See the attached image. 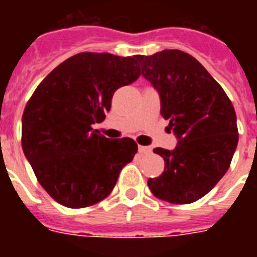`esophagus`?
I'll return each mask as SVG.
<instances>
[{
    "instance_id": "1",
    "label": "esophagus",
    "mask_w": 257,
    "mask_h": 257,
    "mask_svg": "<svg viewBox=\"0 0 257 257\" xmlns=\"http://www.w3.org/2000/svg\"><path fill=\"white\" fill-rule=\"evenodd\" d=\"M151 151H152V149L149 148V147H144V145H139V152H140L141 155H149V153H151Z\"/></svg>"
}]
</instances>
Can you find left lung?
Instances as JSON below:
<instances>
[{
    "instance_id": "1",
    "label": "left lung",
    "mask_w": 257,
    "mask_h": 257,
    "mask_svg": "<svg viewBox=\"0 0 257 257\" xmlns=\"http://www.w3.org/2000/svg\"><path fill=\"white\" fill-rule=\"evenodd\" d=\"M141 74L156 89L161 114L175 133V149L156 148L165 168L148 187L159 199L189 204L227 173L237 147L235 108L223 88L191 54L167 49L137 56Z\"/></svg>"
}]
</instances>
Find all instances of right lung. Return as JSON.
Wrapping results in <instances>:
<instances>
[{"mask_svg": "<svg viewBox=\"0 0 257 257\" xmlns=\"http://www.w3.org/2000/svg\"><path fill=\"white\" fill-rule=\"evenodd\" d=\"M140 77L137 57L78 53L46 76L22 114V149L42 188L68 208H85L113 191L133 160L132 139H106L96 122L117 89Z\"/></svg>", "mask_w": 257, "mask_h": 257, "instance_id": "add662e5", "label": "right lung"}]
</instances>
